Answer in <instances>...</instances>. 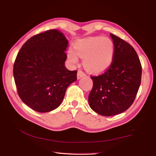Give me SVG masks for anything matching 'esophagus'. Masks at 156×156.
Returning a JSON list of instances; mask_svg holds the SVG:
<instances>
[{"instance_id": "1", "label": "esophagus", "mask_w": 156, "mask_h": 156, "mask_svg": "<svg viewBox=\"0 0 156 156\" xmlns=\"http://www.w3.org/2000/svg\"><path fill=\"white\" fill-rule=\"evenodd\" d=\"M85 76V74L84 72H83L82 71H81V70H78V74H77V78L78 79L82 78L83 76Z\"/></svg>"}]
</instances>
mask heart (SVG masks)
I'll use <instances>...</instances> for the list:
<instances>
[{"label": "heart", "instance_id": "obj_1", "mask_svg": "<svg viewBox=\"0 0 156 156\" xmlns=\"http://www.w3.org/2000/svg\"><path fill=\"white\" fill-rule=\"evenodd\" d=\"M75 54L83 58V64L88 71L100 73L107 70L112 63L115 47L112 39L106 37H89L79 40L73 46ZM69 51L67 56L72 63L78 62V58Z\"/></svg>", "mask_w": 156, "mask_h": 156}]
</instances>
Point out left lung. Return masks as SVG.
Returning <instances> with one entry per match:
<instances>
[{"instance_id": "left-lung-1", "label": "left lung", "mask_w": 156, "mask_h": 156, "mask_svg": "<svg viewBox=\"0 0 156 156\" xmlns=\"http://www.w3.org/2000/svg\"><path fill=\"white\" fill-rule=\"evenodd\" d=\"M115 47L112 63L104 73L91 76L93 82L89 104L103 116L122 113L133 104L141 81L142 66L131 44L111 34Z\"/></svg>"}]
</instances>
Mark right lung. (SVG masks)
I'll list each match as a JSON object with an SVG mask.
<instances>
[{"mask_svg": "<svg viewBox=\"0 0 156 156\" xmlns=\"http://www.w3.org/2000/svg\"><path fill=\"white\" fill-rule=\"evenodd\" d=\"M69 43L58 30L35 35L24 43L13 64V76L22 101L37 112L52 111L61 104L77 71L65 67Z\"/></svg>", "mask_w": 156, "mask_h": 156, "instance_id": "obj_1", "label": "right lung"}]
</instances>
